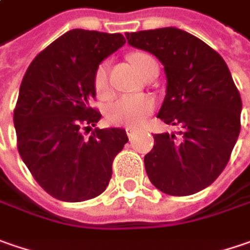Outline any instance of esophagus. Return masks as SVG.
<instances>
[{"label":"esophagus","instance_id":"1","mask_svg":"<svg viewBox=\"0 0 250 250\" xmlns=\"http://www.w3.org/2000/svg\"><path fill=\"white\" fill-rule=\"evenodd\" d=\"M125 133H127L128 138H133V137L136 136L137 130L136 128H131V127H127V128H125Z\"/></svg>","mask_w":250,"mask_h":250}]
</instances>
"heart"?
Returning <instances> with one entry per match:
<instances>
[{
    "mask_svg": "<svg viewBox=\"0 0 250 250\" xmlns=\"http://www.w3.org/2000/svg\"><path fill=\"white\" fill-rule=\"evenodd\" d=\"M130 60L136 65L137 70L140 71V74H143L146 64L154 59L146 53H133L130 56ZM93 85H95V91L99 96H106L110 91L109 64L106 61L101 62L95 71ZM152 109H154V101L146 95H123L114 99L113 102L107 106L106 116L114 125L137 127L146 122V116L152 112Z\"/></svg>",
    "mask_w": 250,
    "mask_h": 250,
    "instance_id": "heart-1",
    "label": "heart"
}]
</instances>
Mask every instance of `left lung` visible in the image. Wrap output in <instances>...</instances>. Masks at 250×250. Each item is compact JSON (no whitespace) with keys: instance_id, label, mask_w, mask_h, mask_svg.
<instances>
[{"instance_id":"left-lung-1","label":"left lung","mask_w":250,"mask_h":250,"mask_svg":"<svg viewBox=\"0 0 250 250\" xmlns=\"http://www.w3.org/2000/svg\"><path fill=\"white\" fill-rule=\"evenodd\" d=\"M128 44L162 62L167 95L158 117L180 125L154 134L144 157L151 183L170 196L210 186L227 167L241 131L242 101L224 59L203 40L178 27L125 33Z\"/></svg>"}]
</instances>
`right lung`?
Returning a JSON list of instances; mask_svg holds the SVG:
<instances>
[{
    "mask_svg": "<svg viewBox=\"0 0 250 250\" xmlns=\"http://www.w3.org/2000/svg\"><path fill=\"white\" fill-rule=\"evenodd\" d=\"M120 33L72 29L30 62L22 80L14 125L18 151L39 185L54 199L91 200L104 193L112 162L128 141L123 128H95L91 107L98 65L120 49Z\"/></svg>",
    "mask_w": 250,
    "mask_h": 250,
    "instance_id": "1",
    "label": "right lung"
}]
</instances>
